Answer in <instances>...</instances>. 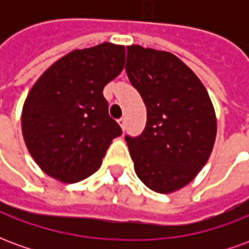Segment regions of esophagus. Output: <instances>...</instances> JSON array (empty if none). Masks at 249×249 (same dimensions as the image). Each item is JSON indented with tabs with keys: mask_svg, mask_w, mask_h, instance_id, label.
<instances>
[{
	"mask_svg": "<svg viewBox=\"0 0 249 249\" xmlns=\"http://www.w3.org/2000/svg\"><path fill=\"white\" fill-rule=\"evenodd\" d=\"M119 125H120V126H121V129L124 130V128H125V119H120L119 120Z\"/></svg>",
	"mask_w": 249,
	"mask_h": 249,
	"instance_id": "34e87169",
	"label": "esophagus"
}]
</instances>
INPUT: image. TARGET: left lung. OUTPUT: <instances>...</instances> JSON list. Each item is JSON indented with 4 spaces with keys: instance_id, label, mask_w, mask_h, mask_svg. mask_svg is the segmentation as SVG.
I'll list each match as a JSON object with an SVG mask.
<instances>
[{
    "instance_id": "obj_1",
    "label": "left lung",
    "mask_w": 249,
    "mask_h": 249,
    "mask_svg": "<svg viewBox=\"0 0 249 249\" xmlns=\"http://www.w3.org/2000/svg\"><path fill=\"white\" fill-rule=\"evenodd\" d=\"M125 71L146 107V126L125 137L137 178L172 193L197 176L213 149L217 120L207 89L178 57L129 45Z\"/></svg>"
}]
</instances>
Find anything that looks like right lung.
Listing matches in <instances>:
<instances>
[{"instance_id":"1","label":"right lung","mask_w":249,"mask_h":249,"mask_svg":"<svg viewBox=\"0 0 249 249\" xmlns=\"http://www.w3.org/2000/svg\"><path fill=\"white\" fill-rule=\"evenodd\" d=\"M125 46L76 49L46 69L21 113L25 145L48 176L78 183L97 171L121 128L108 113L104 87L124 69Z\"/></svg>"}]
</instances>
